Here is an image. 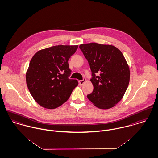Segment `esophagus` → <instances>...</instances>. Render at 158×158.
Wrapping results in <instances>:
<instances>
[{"instance_id": "1", "label": "esophagus", "mask_w": 158, "mask_h": 158, "mask_svg": "<svg viewBox=\"0 0 158 158\" xmlns=\"http://www.w3.org/2000/svg\"><path fill=\"white\" fill-rule=\"evenodd\" d=\"M86 79H83V80H80V81H79V84H80V85H83L84 84V83L86 82Z\"/></svg>"}]
</instances>
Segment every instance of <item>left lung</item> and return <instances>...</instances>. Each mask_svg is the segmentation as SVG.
<instances>
[{
	"label": "left lung",
	"mask_w": 158,
	"mask_h": 158,
	"mask_svg": "<svg viewBox=\"0 0 158 158\" xmlns=\"http://www.w3.org/2000/svg\"><path fill=\"white\" fill-rule=\"evenodd\" d=\"M90 66L94 86L87 97L101 109L115 106L123 98L129 86V66L121 51L113 45L97 43L80 45ZM97 73V75L95 73Z\"/></svg>",
	"instance_id": "8db88e82"
}]
</instances>
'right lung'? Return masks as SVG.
Returning a JSON list of instances; mask_svg holds the SVG:
<instances>
[{
    "label": "right lung",
    "instance_id": "obj_1",
    "mask_svg": "<svg viewBox=\"0 0 158 158\" xmlns=\"http://www.w3.org/2000/svg\"><path fill=\"white\" fill-rule=\"evenodd\" d=\"M78 45H57L37 51L26 72L30 94L40 106L53 109L68 100L78 83L70 80L68 60Z\"/></svg>",
    "mask_w": 158,
    "mask_h": 158
}]
</instances>
